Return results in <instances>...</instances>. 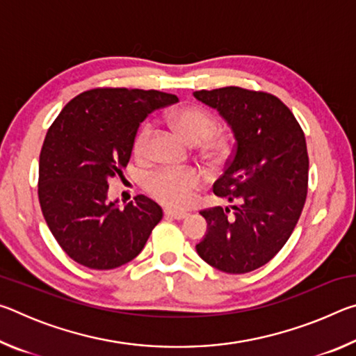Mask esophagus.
<instances>
[{
    "instance_id": "esophagus-1",
    "label": "esophagus",
    "mask_w": 356,
    "mask_h": 356,
    "mask_svg": "<svg viewBox=\"0 0 356 356\" xmlns=\"http://www.w3.org/2000/svg\"><path fill=\"white\" fill-rule=\"evenodd\" d=\"M165 215L168 218H174V220H184L186 218V212H180V210H172V209H165Z\"/></svg>"
}]
</instances>
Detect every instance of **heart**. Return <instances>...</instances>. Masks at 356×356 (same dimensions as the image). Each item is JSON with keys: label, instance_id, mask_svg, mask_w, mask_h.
I'll return each instance as SVG.
<instances>
[{"label": "heart", "instance_id": "1", "mask_svg": "<svg viewBox=\"0 0 356 356\" xmlns=\"http://www.w3.org/2000/svg\"><path fill=\"white\" fill-rule=\"evenodd\" d=\"M170 124L188 143H201L215 131L216 120L209 111L200 106H184L170 114ZM150 125L138 131L134 143L136 156H144L150 138ZM210 149L221 150V140H210ZM202 182L196 170H160L147 182V190L156 201L170 207L182 209L195 200V193Z\"/></svg>", "mask_w": 356, "mask_h": 356}]
</instances>
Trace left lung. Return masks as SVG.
Wrapping results in <instances>:
<instances>
[{"instance_id":"8db88e82","label":"left lung","mask_w":356,"mask_h":356,"mask_svg":"<svg viewBox=\"0 0 356 356\" xmlns=\"http://www.w3.org/2000/svg\"><path fill=\"white\" fill-rule=\"evenodd\" d=\"M232 130L236 147L213 193L234 202L202 210L207 232L197 254L226 273L267 264L291 237L308 193V152L292 111L267 92L227 86L196 91Z\"/></svg>"}]
</instances>
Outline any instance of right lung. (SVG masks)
<instances>
[{
    "mask_svg": "<svg viewBox=\"0 0 356 356\" xmlns=\"http://www.w3.org/2000/svg\"><path fill=\"white\" fill-rule=\"evenodd\" d=\"M176 102L160 91L92 89L70 100L47 131L39 202L53 237L75 262L111 270L143 251L161 207L143 195L119 207V200H108V180L127 166L143 120Z\"/></svg>",
    "mask_w": 356,
    "mask_h": 356,
    "instance_id": "1",
    "label": "right lung"
}]
</instances>
